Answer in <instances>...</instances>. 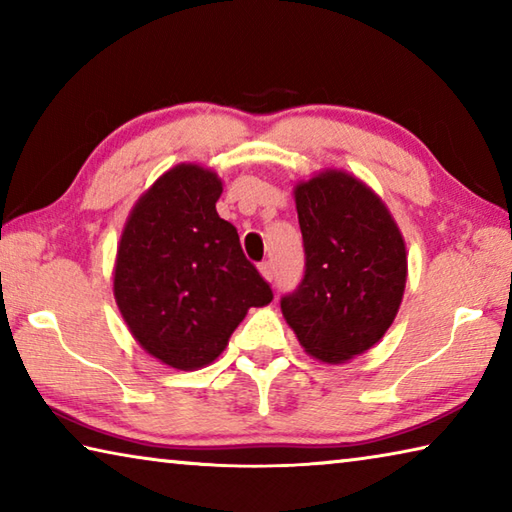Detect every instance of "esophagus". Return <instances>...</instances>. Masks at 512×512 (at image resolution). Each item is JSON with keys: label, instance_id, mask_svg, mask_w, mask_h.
<instances>
[{"label": "esophagus", "instance_id": "1", "mask_svg": "<svg viewBox=\"0 0 512 512\" xmlns=\"http://www.w3.org/2000/svg\"><path fill=\"white\" fill-rule=\"evenodd\" d=\"M259 271H262V275L266 277L268 282L273 280V264H271V262H262V264H259Z\"/></svg>", "mask_w": 512, "mask_h": 512}]
</instances>
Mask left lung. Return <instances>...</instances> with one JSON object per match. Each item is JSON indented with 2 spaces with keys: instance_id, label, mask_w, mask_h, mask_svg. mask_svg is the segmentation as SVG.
Segmentation results:
<instances>
[{
  "instance_id": "left-lung-1",
  "label": "left lung",
  "mask_w": 512,
  "mask_h": 512,
  "mask_svg": "<svg viewBox=\"0 0 512 512\" xmlns=\"http://www.w3.org/2000/svg\"><path fill=\"white\" fill-rule=\"evenodd\" d=\"M305 275L280 307L311 357L343 363L370 350L395 320L406 248L386 205L343 171L296 187Z\"/></svg>"
}]
</instances>
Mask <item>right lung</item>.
<instances>
[{"mask_svg":"<svg viewBox=\"0 0 512 512\" xmlns=\"http://www.w3.org/2000/svg\"><path fill=\"white\" fill-rule=\"evenodd\" d=\"M216 173L178 164L146 192L121 232L115 300L155 359L178 370L212 363L250 307L273 300L237 228L216 214Z\"/></svg>","mask_w":512,"mask_h":512,"instance_id":"1","label":"right lung"}]
</instances>
